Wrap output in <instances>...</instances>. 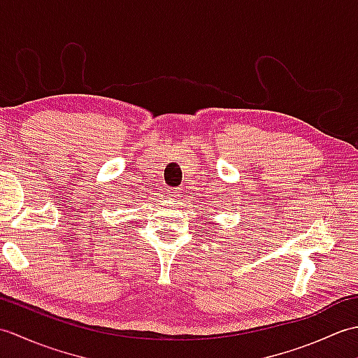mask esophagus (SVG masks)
Segmentation results:
<instances>
[{
    "instance_id": "34e87169",
    "label": "esophagus",
    "mask_w": 358,
    "mask_h": 358,
    "mask_svg": "<svg viewBox=\"0 0 358 358\" xmlns=\"http://www.w3.org/2000/svg\"><path fill=\"white\" fill-rule=\"evenodd\" d=\"M181 196H183V192H181L180 189H171L169 194H167V199H169V201H173V203L181 201Z\"/></svg>"
}]
</instances>
